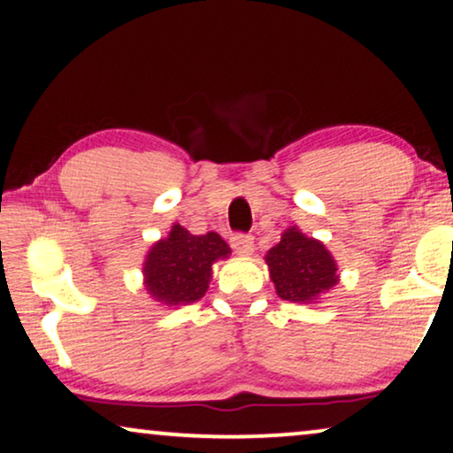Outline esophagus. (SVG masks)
I'll list each match as a JSON object with an SVG mask.
<instances>
[{"instance_id":"esophagus-1","label":"esophagus","mask_w":453,"mask_h":453,"mask_svg":"<svg viewBox=\"0 0 453 453\" xmlns=\"http://www.w3.org/2000/svg\"><path fill=\"white\" fill-rule=\"evenodd\" d=\"M232 248H234L235 254L250 256L254 252V240L250 238V235L235 234V235H232Z\"/></svg>"}]
</instances>
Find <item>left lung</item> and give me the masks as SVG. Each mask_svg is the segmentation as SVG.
<instances>
[{
    "label": "left lung",
    "instance_id": "1",
    "mask_svg": "<svg viewBox=\"0 0 453 453\" xmlns=\"http://www.w3.org/2000/svg\"><path fill=\"white\" fill-rule=\"evenodd\" d=\"M265 260L282 301L317 305L340 282V268L332 252L296 226L282 232L280 242L268 250Z\"/></svg>",
    "mask_w": 453,
    "mask_h": 453
}]
</instances>
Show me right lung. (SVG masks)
<instances>
[{
	"mask_svg": "<svg viewBox=\"0 0 453 453\" xmlns=\"http://www.w3.org/2000/svg\"><path fill=\"white\" fill-rule=\"evenodd\" d=\"M232 250L219 234L193 235L173 224L166 238L154 242L146 252L142 276L144 288L154 301L166 307H180L199 301L207 293L213 265L226 260Z\"/></svg>",
	"mask_w": 453,
	"mask_h": 453,
	"instance_id": "add662e5",
	"label": "right lung"
}]
</instances>
